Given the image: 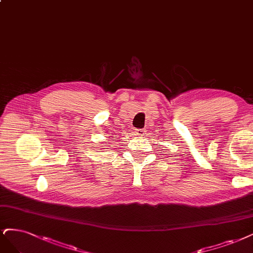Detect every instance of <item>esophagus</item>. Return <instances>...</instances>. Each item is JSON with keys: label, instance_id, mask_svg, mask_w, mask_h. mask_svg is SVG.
I'll return each instance as SVG.
<instances>
[{"label": "esophagus", "instance_id": "esophagus-1", "mask_svg": "<svg viewBox=\"0 0 253 253\" xmlns=\"http://www.w3.org/2000/svg\"><path fill=\"white\" fill-rule=\"evenodd\" d=\"M134 133H135V135H137L139 137H142L145 134V130L142 129V128H137V129L134 130Z\"/></svg>", "mask_w": 253, "mask_h": 253}]
</instances>
